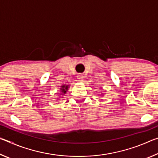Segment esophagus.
Segmentation results:
<instances>
[{
  "mask_svg": "<svg viewBox=\"0 0 158 158\" xmlns=\"http://www.w3.org/2000/svg\"><path fill=\"white\" fill-rule=\"evenodd\" d=\"M77 77V79H78L79 81H82L83 79H84V76H83V74H78Z\"/></svg>",
  "mask_w": 158,
  "mask_h": 158,
  "instance_id": "1",
  "label": "esophagus"
}]
</instances>
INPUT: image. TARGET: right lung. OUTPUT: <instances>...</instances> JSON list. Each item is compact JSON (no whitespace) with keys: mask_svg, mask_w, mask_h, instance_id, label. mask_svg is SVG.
Listing matches in <instances>:
<instances>
[{"mask_svg":"<svg viewBox=\"0 0 158 158\" xmlns=\"http://www.w3.org/2000/svg\"><path fill=\"white\" fill-rule=\"evenodd\" d=\"M68 87H69V85H61V88H60L61 95L65 94L66 92H67V90H68Z\"/></svg>","mask_w":158,"mask_h":158,"instance_id":"1","label":"right lung"}]
</instances>
